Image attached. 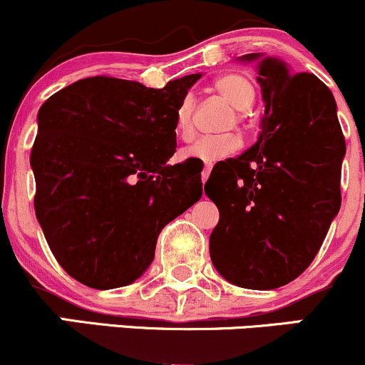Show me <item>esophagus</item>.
<instances>
[{"mask_svg": "<svg viewBox=\"0 0 365 365\" xmlns=\"http://www.w3.org/2000/svg\"><path fill=\"white\" fill-rule=\"evenodd\" d=\"M211 170H212V163H206V165H204L202 173H200V178H202V183L207 182L209 175H211Z\"/></svg>", "mask_w": 365, "mask_h": 365, "instance_id": "1", "label": "esophagus"}]
</instances>
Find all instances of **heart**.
<instances>
[{
  "label": "heart",
  "instance_id": "b5f03b06",
  "mask_svg": "<svg viewBox=\"0 0 365 365\" xmlns=\"http://www.w3.org/2000/svg\"><path fill=\"white\" fill-rule=\"evenodd\" d=\"M215 89L235 108L237 118H244V111L249 110L255 101V87L249 78L240 73H226L215 81ZM195 101L192 96L182 99L175 111V133L178 139L192 140L195 135V121H194ZM240 148V139L233 133L225 135H207L200 137L199 140L188 145L182 150L183 159H197L202 163H216L221 159L232 156Z\"/></svg>",
  "mask_w": 365,
  "mask_h": 365
}]
</instances>
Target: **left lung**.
<instances>
[{"label":"left lung","instance_id":"8db88e82","mask_svg":"<svg viewBox=\"0 0 365 365\" xmlns=\"http://www.w3.org/2000/svg\"><path fill=\"white\" fill-rule=\"evenodd\" d=\"M238 61L257 63L264 116L257 142L216 165L204 187L220 209L209 252L226 282L273 290L307 269L340 211L345 139L316 75L261 53Z\"/></svg>","mask_w":365,"mask_h":365}]
</instances>
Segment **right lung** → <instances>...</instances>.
<instances>
[{"label": "right lung", "mask_w": 365, "mask_h": 365, "mask_svg": "<svg viewBox=\"0 0 365 365\" xmlns=\"http://www.w3.org/2000/svg\"><path fill=\"white\" fill-rule=\"evenodd\" d=\"M200 77L163 89L89 77L41 106L31 153L36 216L77 282L98 290L135 282L161 230L202 197L200 175L166 165L177 150L175 111Z\"/></svg>", "instance_id": "obj_1"}]
</instances>
